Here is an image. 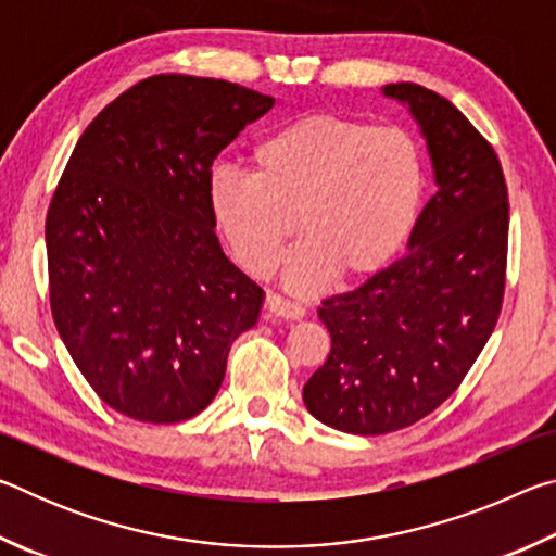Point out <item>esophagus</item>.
I'll use <instances>...</instances> for the list:
<instances>
[{
    "label": "esophagus",
    "instance_id": "obj_1",
    "mask_svg": "<svg viewBox=\"0 0 556 556\" xmlns=\"http://www.w3.org/2000/svg\"><path fill=\"white\" fill-rule=\"evenodd\" d=\"M267 312L271 316H279V318H289V321H296V318H304L306 316V308L301 304H294V301H289L279 294H267L265 301Z\"/></svg>",
    "mask_w": 556,
    "mask_h": 556
}]
</instances>
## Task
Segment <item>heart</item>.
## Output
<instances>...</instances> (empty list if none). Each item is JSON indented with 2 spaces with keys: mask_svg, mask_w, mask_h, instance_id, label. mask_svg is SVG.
<instances>
[{
  "mask_svg": "<svg viewBox=\"0 0 556 556\" xmlns=\"http://www.w3.org/2000/svg\"><path fill=\"white\" fill-rule=\"evenodd\" d=\"M429 191L427 154L402 127L338 112L289 119L250 149V174L213 168L208 208L232 255L255 277L287 260V281L314 291L338 275L370 277L409 240Z\"/></svg>",
  "mask_w": 556,
  "mask_h": 556,
  "instance_id": "heart-1",
  "label": "heart"
}]
</instances>
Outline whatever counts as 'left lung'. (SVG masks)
<instances>
[{"label": "left lung", "mask_w": 556, "mask_h": 556, "mask_svg": "<svg viewBox=\"0 0 556 556\" xmlns=\"http://www.w3.org/2000/svg\"><path fill=\"white\" fill-rule=\"evenodd\" d=\"M384 96L421 125L439 191L407 255L318 308L331 353L304 384L318 421L363 437L412 427L464 382L501 316L510 228L501 159L464 112L417 83Z\"/></svg>", "instance_id": "8db88e82"}]
</instances>
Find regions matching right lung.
<instances>
[{"label":"right lung","instance_id":"right-lung-1","mask_svg":"<svg viewBox=\"0 0 556 556\" xmlns=\"http://www.w3.org/2000/svg\"><path fill=\"white\" fill-rule=\"evenodd\" d=\"M275 98L162 73L83 131L46 215L55 328L98 397L176 425L218 394L265 291L225 257L208 208L213 159Z\"/></svg>","mask_w":556,"mask_h":556}]
</instances>
